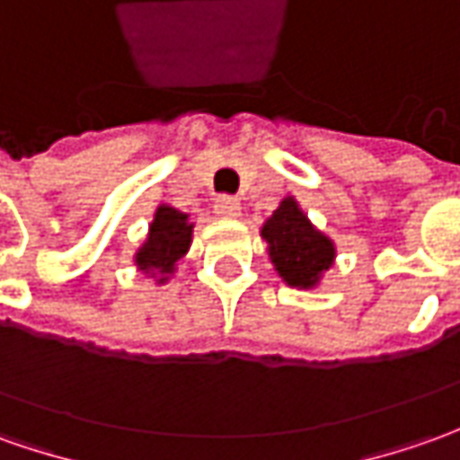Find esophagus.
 I'll list each match as a JSON object with an SVG mask.
<instances>
[{"label": "esophagus", "instance_id": "esophagus-1", "mask_svg": "<svg viewBox=\"0 0 460 460\" xmlns=\"http://www.w3.org/2000/svg\"><path fill=\"white\" fill-rule=\"evenodd\" d=\"M214 211L224 218H236L242 214V204L234 196H218L217 201H214Z\"/></svg>", "mask_w": 460, "mask_h": 460}]
</instances>
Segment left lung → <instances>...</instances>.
Returning <instances> with one entry per match:
<instances>
[{
    "mask_svg": "<svg viewBox=\"0 0 460 460\" xmlns=\"http://www.w3.org/2000/svg\"><path fill=\"white\" fill-rule=\"evenodd\" d=\"M261 236L270 243L274 270L284 282L296 289H309L320 282L322 271L335 261V243L317 231L295 199H284L267 218Z\"/></svg>",
    "mask_w": 460,
    "mask_h": 460,
    "instance_id": "1",
    "label": "left lung"
}]
</instances>
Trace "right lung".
Returning <instances> with one entry per match:
<instances>
[{"instance_id":"obj_1","label":"right lung","mask_w":460,"mask_h":460,"mask_svg":"<svg viewBox=\"0 0 460 460\" xmlns=\"http://www.w3.org/2000/svg\"><path fill=\"white\" fill-rule=\"evenodd\" d=\"M190 231H193V224H189L186 214H181L171 206H158L148 239L136 254L138 270L146 274H161L158 284L165 282L168 274H173L176 270L178 259L189 252Z\"/></svg>"}]
</instances>
